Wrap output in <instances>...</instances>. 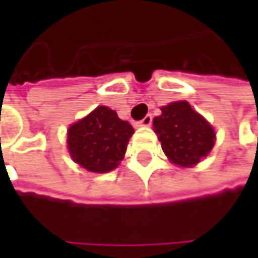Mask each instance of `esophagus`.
I'll return each mask as SVG.
<instances>
[{
  "instance_id": "1",
  "label": "esophagus",
  "mask_w": 258,
  "mask_h": 258,
  "mask_svg": "<svg viewBox=\"0 0 258 258\" xmlns=\"http://www.w3.org/2000/svg\"><path fill=\"white\" fill-rule=\"evenodd\" d=\"M151 124H152V115H146L142 121L137 122L139 127H149Z\"/></svg>"
}]
</instances>
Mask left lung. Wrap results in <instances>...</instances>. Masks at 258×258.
I'll return each instance as SVG.
<instances>
[{"label": "left lung", "mask_w": 258, "mask_h": 258, "mask_svg": "<svg viewBox=\"0 0 258 258\" xmlns=\"http://www.w3.org/2000/svg\"><path fill=\"white\" fill-rule=\"evenodd\" d=\"M154 128L169 160L183 167L197 164L209 154L215 142L214 128L186 101L161 107Z\"/></svg>", "instance_id": "obj_1"}]
</instances>
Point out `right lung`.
<instances>
[{"label":"right lung","instance_id":"obj_1","mask_svg":"<svg viewBox=\"0 0 258 258\" xmlns=\"http://www.w3.org/2000/svg\"><path fill=\"white\" fill-rule=\"evenodd\" d=\"M134 130L116 112L100 106L69 130V151L73 160L89 172L106 173L124 158Z\"/></svg>","mask_w":258,"mask_h":258}]
</instances>
